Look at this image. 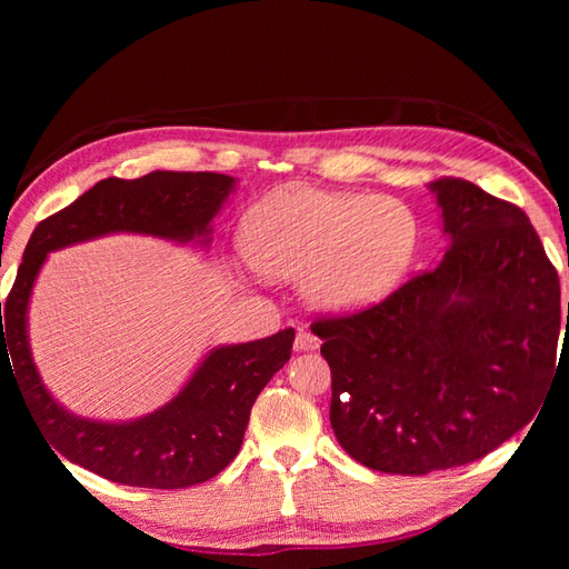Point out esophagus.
I'll return each instance as SVG.
<instances>
[{
    "instance_id": "1",
    "label": "esophagus",
    "mask_w": 569,
    "mask_h": 569,
    "mask_svg": "<svg viewBox=\"0 0 569 569\" xmlns=\"http://www.w3.org/2000/svg\"><path fill=\"white\" fill-rule=\"evenodd\" d=\"M293 347H296V352H310V349H318L320 347V340L312 332H308V330H298Z\"/></svg>"
}]
</instances>
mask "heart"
Returning a JSON list of instances; mask_svg holds the SVG:
<instances>
[{
    "mask_svg": "<svg viewBox=\"0 0 569 569\" xmlns=\"http://www.w3.org/2000/svg\"><path fill=\"white\" fill-rule=\"evenodd\" d=\"M422 227L406 200L296 188L253 204L241 247L253 269L300 276L308 303L345 312L377 303L403 281Z\"/></svg>",
    "mask_w": 569,
    "mask_h": 569,
    "instance_id": "b5f03b06",
    "label": "heart"
}]
</instances>
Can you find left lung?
Segmentation results:
<instances>
[{
    "label": "left lung",
    "mask_w": 569,
    "mask_h": 569,
    "mask_svg": "<svg viewBox=\"0 0 569 569\" xmlns=\"http://www.w3.org/2000/svg\"><path fill=\"white\" fill-rule=\"evenodd\" d=\"M430 188L450 237L442 261L379 303L310 325L332 373L337 442L389 475L497 450L558 371L560 278L528 214L462 178Z\"/></svg>",
    "instance_id": "left-lung-1"
}]
</instances>
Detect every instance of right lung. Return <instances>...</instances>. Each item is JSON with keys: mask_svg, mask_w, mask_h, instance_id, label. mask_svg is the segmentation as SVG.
Masks as SVG:
<instances>
[{"mask_svg": "<svg viewBox=\"0 0 569 569\" xmlns=\"http://www.w3.org/2000/svg\"><path fill=\"white\" fill-rule=\"evenodd\" d=\"M232 186L234 178L202 171L104 178L33 229L4 308L0 303V371L2 361L9 365L46 440L70 462L117 485L186 489L237 457L253 401L291 359L293 328L212 349L171 403L134 422L82 420L60 408L33 367L27 335L29 296L48 251L110 232L202 239Z\"/></svg>", "mask_w": 569, "mask_h": 569, "instance_id": "add662e5", "label": "right lung"}]
</instances>
